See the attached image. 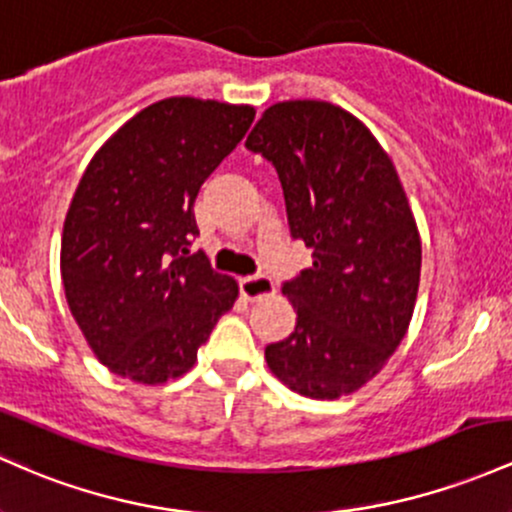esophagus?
<instances>
[{
    "label": "esophagus",
    "instance_id": "esophagus-1",
    "mask_svg": "<svg viewBox=\"0 0 512 512\" xmlns=\"http://www.w3.org/2000/svg\"><path fill=\"white\" fill-rule=\"evenodd\" d=\"M240 291H243L245 299L257 301L262 296L274 294V282L267 277V274H252V277L240 279Z\"/></svg>",
    "mask_w": 512,
    "mask_h": 512
}]
</instances>
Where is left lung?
<instances>
[{
  "instance_id": "1",
  "label": "left lung",
  "mask_w": 512,
  "mask_h": 512,
  "mask_svg": "<svg viewBox=\"0 0 512 512\" xmlns=\"http://www.w3.org/2000/svg\"><path fill=\"white\" fill-rule=\"evenodd\" d=\"M245 148L274 165L291 238L313 265L282 286L289 338L265 347L272 374L308 398H340L381 372L411 323L420 235L391 157L362 121L328 101H282Z\"/></svg>"
}]
</instances>
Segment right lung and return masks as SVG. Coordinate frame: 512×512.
<instances>
[{"instance_id": "obj_1", "label": "right lung", "mask_w": 512, "mask_h": 512, "mask_svg": "<svg viewBox=\"0 0 512 512\" xmlns=\"http://www.w3.org/2000/svg\"><path fill=\"white\" fill-rule=\"evenodd\" d=\"M255 119L252 106L170 97L123 123L84 170L60 245L65 299L114 374L162 384L194 367L238 284L213 272L194 201Z\"/></svg>"}]
</instances>
